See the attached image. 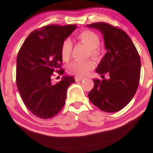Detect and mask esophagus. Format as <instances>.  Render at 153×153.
Listing matches in <instances>:
<instances>
[{
    "label": "esophagus",
    "instance_id": "esophagus-1",
    "mask_svg": "<svg viewBox=\"0 0 153 153\" xmlns=\"http://www.w3.org/2000/svg\"><path fill=\"white\" fill-rule=\"evenodd\" d=\"M83 79H84V78H82V77H78V76L75 77V80H76V82L82 81V80H83Z\"/></svg>",
    "mask_w": 153,
    "mask_h": 153
}]
</instances>
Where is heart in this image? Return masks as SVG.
<instances>
[{"mask_svg": "<svg viewBox=\"0 0 153 153\" xmlns=\"http://www.w3.org/2000/svg\"><path fill=\"white\" fill-rule=\"evenodd\" d=\"M79 40L82 42L90 48L91 56L99 57L100 56L101 50L99 48L100 45V37L95 32L89 30H85L77 35ZM72 51V42L69 39L63 41L61 46V56L63 60H68L70 58ZM95 67L93 61H74L68 65V71L69 74L78 77H83L88 74Z\"/></svg>", "mask_w": 153, "mask_h": 153, "instance_id": "1", "label": "heart"}]
</instances>
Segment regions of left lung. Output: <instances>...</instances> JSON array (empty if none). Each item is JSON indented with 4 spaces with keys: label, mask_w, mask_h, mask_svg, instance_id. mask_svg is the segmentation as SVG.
Returning a JSON list of instances; mask_svg holds the SVG:
<instances>
[{
    "label": "left lung",
    "mask_w": 153,
    "mask_h": 153,
    "mask_svg": "<svg viewBox=\"0 0 153 153\" xmlns=\"http://www.w3.org/2000/svg\"><path fill=\"white\" fill-rule=\"evenodd\" d=\"M88 27L99 30L103 35L107 52L96 72L110 78L94 79V86L88 94L94 105L108 113L124 108L134 97L141 74V60L134 44L123 30L105 23H94Z\"/></svg>",
    "instance_id": "8db88e82"
}]
</instances>
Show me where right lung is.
<instances>
[{
    "label": "right lung",
    "instance_id": "add662e5",
    "mask_svg": "<svg viewBox=\"0 0 153 153\" xmlns=\"http://www.w3.org/2000/svg\"><path fill=\"white\" fill-rule=\"evenodd\" d=\"M77 28L75 25H48L32 31L26 39L17 57L16 82L23 103L34 116L49 119L65 105L68 88L75 82L72 76H63L56 84L53 73L62 74L61 46Z\"/></svg>",
    "mask_w": 153,
    "mask_h": 153
}]
</instances>
